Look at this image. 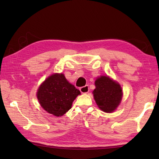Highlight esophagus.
<instances>
[{"mask_svg":"<svg viewBox=\"0 0 159 159\" xmlns=\"http://www.w3.org/2000/svg\"><path fill=\"white\" fill-rule=\"evenodd\" d=\"M80 91L81 93H88L89 91V86L88 85H85L84 87H82L80 88Z\"/></svg>","mask_w":159,"mask_h":159,"instance_id":"esophagus-1","label":"esophagus"}]
</instances>
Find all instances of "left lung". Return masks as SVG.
Instances as JSON below:
<instances>
[{
  "label": "left lung",
  "mask_w": 159,
  "mask_h": 159,
  "mask_svg": "<svg viewBox=\"0 0 159 159\" xmlns=\"http://www.w3.org/2000/svg\"><path fill=\"white\" fill-rule=\"evenodd\" d=\"M95 85L93 93L97 105L104 112H113L120 104L122 97L120 85L105 76L98 78Z\"/></svg>",
  "instance_id": "8db88e82"
}]
</instances>
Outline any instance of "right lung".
<instances>
[{
    "label": "right lung",
    "mask_w": 159,
    "mask_h": 159,
    "mask_svg": "<svg viewBox=\"0 0 159 159\" xmlns=\"http://www.w3.org/2000/svg\"><path fill=\"white\" fill-rule=\"evenodd\" d=\"M80 93L63 74H55L40 85L37 97L43 109L59 117L71 109L73 101Z\"/></svg>",
    "instance_id": "obj_1"
}]
</instances>
